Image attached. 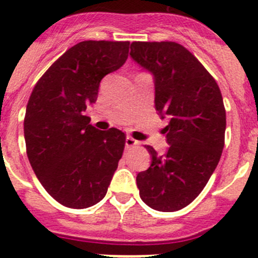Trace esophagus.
<instances>
[{"instance_id": "obj_1", "label": "esophagus", "mask_w": 258, "mask_h": 258, "mask_svg": "<svg viewBox=\"0 0 258 258\" xmlns=\"http://www.w3.org/2000/svg\"><path fill=\"white\" fill-rule=\"evenodd\" d=\"M124 145H126L127 149L134 148V146L139 145V141H136V140H135V139H132V137L127 136V137H126V140H124Z\"/></svg>"}]
</instances>
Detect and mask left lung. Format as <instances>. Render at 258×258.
<instances>
[{"mask_svg":"<svg viewBox=\"0 0 258 258\" xmlns=\"http://www.w3.org/2000/svg\"><path fill=\"white\" fill-rule=\"evenodd\" d=\"M131 58L150 72L155 109L168 119L164 155L146 146L149 169L136 177L140 197L158 211L189 205L215 170L227 127L220 89L199 59L175 42H134Z\"/></svg>","mask_w":258,"mask_h":258,"instance_id":"obj_1","label":"left lung"}]
</instances>
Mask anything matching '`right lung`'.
Masks as SVG:
<instances>
[{
	"instance_id": "1",
	"label": "right lung",
	"mask_w": 258,
	"mask_h": 258,
	"mask_svg": "<svg viewBox=\"0 0 258 258\" xmlns=\"http://www.w3.org/2000/svg\"><path fill=\"white\" fill-rule=\"evenodd\" d=\"M130 42L85 40L70 48L35 85L24 119L26 154L45 191L62 205L86 209L104 199L126 136L99 131L84 115L102 79L128 57Z\"/></svg>"
}]
</instances>
